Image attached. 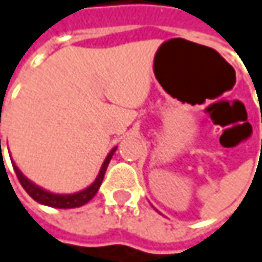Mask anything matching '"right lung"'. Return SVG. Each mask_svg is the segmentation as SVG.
Here are the masks:
<instances>
[{"label":"right lung","mask_w":262,"mask_h":262,"mask_svg":"<svg viewBox=\"0 0 262 262\" xmlns=\"http://www.w3.org/2000/svg\"><path fill=\"white\" fill-rule=\"evenodd\" d=\"M0 150H1V141H0ZM115 150H117V147H114V148L107 153V156H106V159H104V162H103V165H101V168H100V171H98V174H97L95 181L91 183L89 186H86L84 189H80V191H77V192H73V194H57V192H51V191H48V189H45V188H42V186L36 185L34 182H31L27 176H24V174H23V171L18 168V165L13 162V159H12V165H13V170H15V173H16V176H18L19 182H21V185H23V188L26 189L27 194H28L33 200H36V202H37V203H40V205L51 206V208L70 209V208H79V206H83L84 203H88V202H89L95 194H97V191H98L100 185H101V182H103V178H104L106 168H107V165H109V162H111V159H112V156H114Z\"/></svg>","instance_id":"1"}]
</instances>
